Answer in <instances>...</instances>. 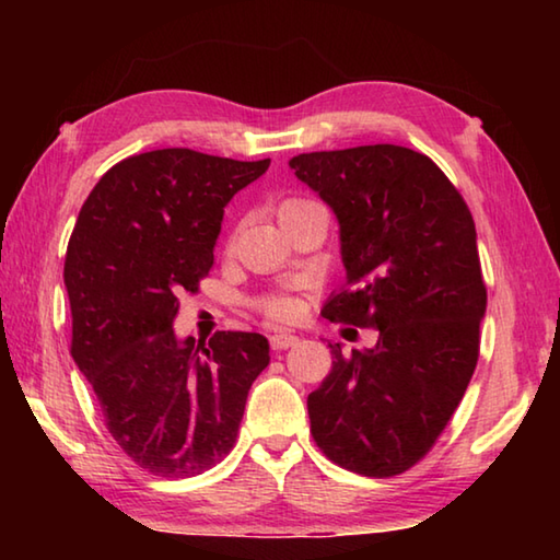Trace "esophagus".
Returning <instances> with one entry per match:
<instances>
[{
    "label": "esophagus",
    "instance_id": "1",
    "mask_svg": "<svg viewBox=\"0 0 560 560\" xmlns=\"http://www.w3.org/2000/svg\"><path fill=\"white\" fill-rule=\"evenodd\" d=\"M299 336H293V334H273L271 338H269V343H271V348L273 350H287V348H293L299 343Z\"/></svg>",
    "mask_w": 560,
    "mask_h": 560
}]
</instances>
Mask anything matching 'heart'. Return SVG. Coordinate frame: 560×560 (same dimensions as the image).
Masks as SVG:
<instances>
[{
    "label": "heart",
    "mask_w": 560,
    "mask_h": 560,
    "mask_svg": "<svg viewBox=\"0 0 560 560\" xmlns=\"http://www.w3.org/2000/svg\"><path fill=\"white\" fill-rule=\"evenodd\" d=\"M303 205H308V200H301V197H291V200H283L279 205V217L299 210V207H303ZM261 308L267 311L271 318L283 320V318H291L293 314H296V301L289 299V296H271L267 301H261Z\"/></svg>",
    "instance_id": "b5f03b06"
}]
</instances>
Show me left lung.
I'll return each mask as SVG.
<instances>
[{
    "label": "left lung",
    "mask_w": 560,
    "mask_h": 560,
    "mask_svg": "<svg viewBox=\"0 0 560 560\" xmlns=\"http://www.w3.org/2000/svg\"><path fill=\"white\" fill-rule=\"evenodd\" d=\"M338 220L348 289L320 314L375 328L373 348L343 353L308 395L314 440L365 477H395L430 452L462 402L487 311L467 202L428 155L360 145L289 160Z\"/></svg>",
    "instance_id": "obj_1"
}]
</instances>
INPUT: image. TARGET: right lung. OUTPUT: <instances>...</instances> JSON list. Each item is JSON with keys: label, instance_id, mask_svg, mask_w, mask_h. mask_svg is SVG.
<instances>
[{"label": "right lung", "instance_id": "right-lung-1", "mask_svg": "<svg viewBox=\"0 0 560 560\" xmlns=\"http://www.w3.org/2000/svg\"><path fill=\"white\" fill-rule=\"evenodd\" d=\"M189 148L120 160L91 189L66 249L71 355L108 432L140 467L183 479L230 454L269 340L217 330L177 338V293L214 261L224 207L269 170Z\"/></svg>", "mask_w": 560, "mask_h": 560}]
</instances>
